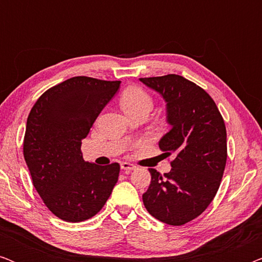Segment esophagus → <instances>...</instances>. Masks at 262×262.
Wrapping results in <instances>:
<instances>
[{
	"mask_svg": "<svg viewBox=\"0 0 262 262\" xmlns=\"http://www.w3.org/2000/svg\"><path fill=\"white\" fill-rule=\"evenodd\" d=\"M120 167H121V169H123L124 171H126V173H128V171H131V170H134V169H136L135 164H132V163H130V162H121Z\"/></svg>",
	"mask_w": 262,
	"mask_h": 262,
	"instance_id": "34e87169",
	"label": "esophagus"
}]
</instances>
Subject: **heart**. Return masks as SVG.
I'll return each mask as SVG.
<instances>
[{
  "mask_svg": "<svg viewBox=\"0 0 262 262\" xmlns=\"http://www.w3.org/2000/svg\"><path fill=\"white\" fill-rule=\"evenodd\" d=\"M120 103L124 111L136 110L139 107H149L151 108L152 99L148 94V92L144 91L142 87L138 85H132L125 89L120 98Z\"/></svg>",
  "mask_w": 262,
  "mask_h": 262,
  "instance_id": "1",
  "label": "heart"
}]
</instances>
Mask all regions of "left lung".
I'll return each instance as SVG.
<instances>
[{
    "instance_id": "1",
    "label": "left lung",
    "mask_w": 262,
    "mask_h": 262,
    "mask_svg": "<svg viewBox=\"0 0 262 262\" xmlns=\"http://www.w3.org/2000/svg\"><path fill=\"white\" fill-rule=\"evenodd\" d=\"M139 81L166 100L171 130L159 145L164 156H174L169 173L150 168L143 203L156 220L184 225L207 209L220 188L228 157L224 119L209 93L180 75Z\"/></svg>"
}]
</instances>
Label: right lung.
Returning <instances> with one entry per match:
<instances>
[{
  "label": "right lung",
  "mask_w": 262,
  "mask_h": 262,
  "mask_svg": "<svg viewBox=\"0 0 262 262\" xmlns=\"http://www.w3.org/2000/svg\"><path fill=\"white\" fill-rule=\"evenodd\" d=\"M120 81L71 77L42 93L27 118L24 157L45 206L59 220L78 223L102 209L120 166L83 160L82 139Z\"/></svg>",
  "instance_id": "add662e5"
}]
</instances>
